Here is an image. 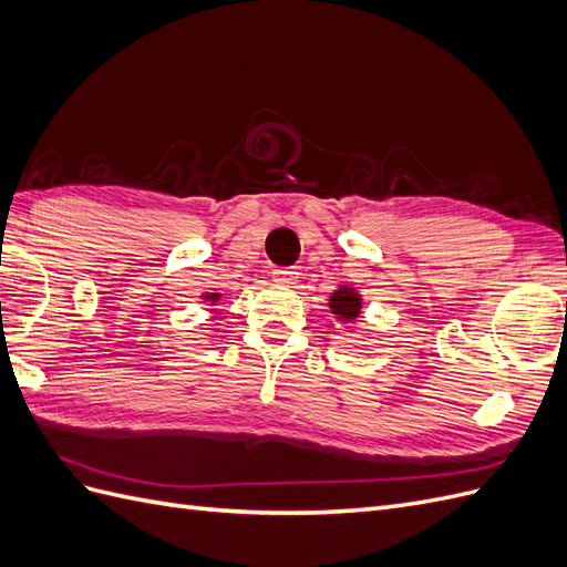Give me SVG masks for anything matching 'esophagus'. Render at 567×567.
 Returning a JSON list of instances; mask_svg holds the SVG:
<instances>
[{
    "label": "esophagus",
    "instance_id": "1",
    "mask_svg": "<svg viewBox=\"0 0 567 567\" xmlns=\"http://www.w3.org/2000/svg\"><path fill=\"white\" fill-rule=\"evenodd\" d=\"M271 274H274V281H277V284H284V286L296 284V279H298V271H296V267H279V269H274Z\"/></svg>",
    "mask_w": 567,
    "mask_h": 567
}]
</instances>
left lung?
<instances>
[{"mask_svg": "<svg viewBox=\"0 0 567 567\" xmlns=\"http://www.w3.org/2000/svg\"><path fill=\"white\" fill-rule=\"evenodd\" d=\"M359 293H354L352 288H340L331 296V310L338 315V319L350 321L359 317Z\"/></svg>", "mask_w": 567, "mask_h": 567, "instance_id": "8db88e82", "label": "left lung"}]
</instances>
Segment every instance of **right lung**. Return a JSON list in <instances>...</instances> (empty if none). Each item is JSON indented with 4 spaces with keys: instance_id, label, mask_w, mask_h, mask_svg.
<instances>
[{
    "instance_id": "obj_1",
    "label": "right lung",
    "mask_w": 567,
    "mask_h": 567,
    "mask_svg": "<svg viewBox=\"0 0 567 567\" xmlns=\"http://www.w3.org/2000/svg\"><path fill=\"white\" fill-rule=\"evenodd\" d=\"M205 298H210L213 302H217V300H219V296H217V293H213V296H205Z\"/></svg>"
}]
</instances>
